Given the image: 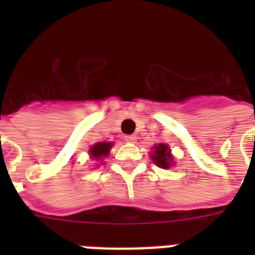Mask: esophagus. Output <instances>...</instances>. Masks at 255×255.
I'll list each match as a JSON object with an SVG mask.
<instances>
[{"instance_id": "esophagus-1", "label": "esophagus", "mask_w": 255, "mask_h": 255, "mask_svg": "<svg viewBox=\"0 0 255 255\" xmlns=\"http://www.w3.org/2000/svg\"><path fill=\"white\" fill-rule=\"evenodd\" d=\"M124 140H126L127 143H136V136L135 135L124 136Z\"/></svg>"}]
</instances>
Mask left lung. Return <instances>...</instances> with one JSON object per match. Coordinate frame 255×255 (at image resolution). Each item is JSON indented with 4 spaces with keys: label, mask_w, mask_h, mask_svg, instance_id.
<instances>
[{
    "label": "left lung",
    "mask_w": 255,
    "mask_h": 255,
    "mask_svg": "<svg viewBox=\"0 0 255 255\" xmlns=\"http://www.w3.org/2000/svg\"><path fill=\"white\" fill-rule=\"evenodd\" d=\"M151 157L153 160V163L156 165H159L160 168H169L170 161H172V155H170L169 149H168V145H165V144L156 145L153 155Z\"/></svg>",
    "instance_id": "8db88e82"
}]
</instances>
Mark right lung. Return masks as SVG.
Masks as SVG:
<instances>
[{"label": "right lung", "instance_id": "add662e5", "mask_svg": "<svg viewBox=\"0 0 255 255\" xmlns=\"http://www.w3.org/2000/svg\"><path fill=\"white\" fill-rule=\"evenodd\" d=\"M112 143H96L95 145H92L90 149V153L94 159H102L108 155V152L111 149Z\"/></svg>", "mask_w": 255, "mask_h": 255}]
</instances>
